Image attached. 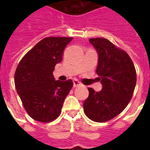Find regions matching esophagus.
I'll list each match as a JSON object with an SVG mask.
<instances>
[{
	"label": "esophagus",
	"instance_id": "obj_1",
	"mask_svg": "<svg viewBox=\"0 0 150 150\" xmlns=\"http://www.w3.org/2000/svg\"><path fill=\"white\" fill-rule=\"evenodd\" d=\"M73 84H74V87L75 88H76V87H79V86H81V83L79 81V80H77V79H74L73 80Z\"/></svg>",
	"mask_w": 150,
	"mask_h": 150
}]
</instances>
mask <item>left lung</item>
Instances as JSON below:
<instances>
[{
  "mask_svg": "<svg viewBox=\"0 0 150 150\" xmlns=\"http://www.w3.org/2000/svg\"><path fill=\"white\" fill-rule=\"evenodd\" d=\"M98 53L96 73L102 83L100 92L88 88L83 111L96 122H106L119 115L132 99L137 83L134 64L127 53L106 38H90Z\"/></svg>",
  "mask_w": 150,
  "mask_h": 150,
  "instance_id": "left-lung-1",
  "label": "left lung"
}]
</instances>
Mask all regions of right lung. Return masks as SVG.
Returning <instances> with one entry per match:
<instances>
[{
  "mask_svg": "<svg viewBox=\"0 0 150 150\" xmlns=\"http://www.w3.org/2000/svg\"><path fill=\"white\" fill-rule=\"evenodd\" d=\"M73 38L47 37L28 51L18 63L15 87L29 116L40 122H51L61 113L65 98L73 87L71 79L55 80L53 71L62 61Z\"/></svg>",
  "mask_w": 150,
  "mask_h": 150,
  "instance_id": "right-lung-1",
  "label": "right lung"
}]
</instances>
